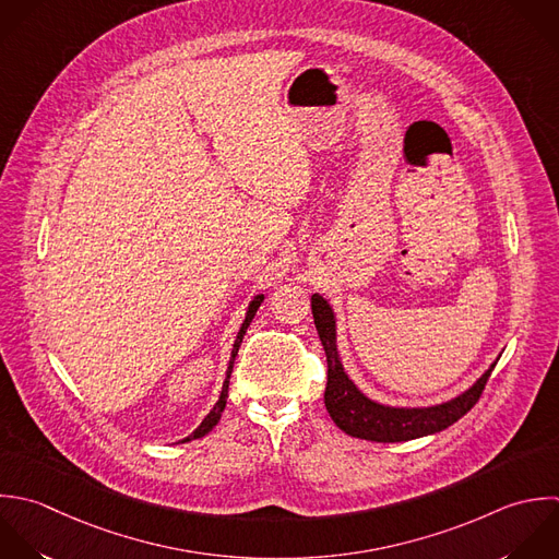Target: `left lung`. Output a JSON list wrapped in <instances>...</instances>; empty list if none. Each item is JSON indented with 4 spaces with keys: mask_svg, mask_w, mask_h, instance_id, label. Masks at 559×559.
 I'll list each match as a JSON object with an SVG mask.
<instances>
[{
    "mask_svg": "<svg viewBox=\"0 0 559 559\" xmlns=\"http://www.w3.org/2000/svg\"><path fill=\"white\" fill-rule=\"evenodd\" d=\"M313 322L326 353L329 374L324 405L333 423L348 436L370 442H407L423 436L440 433L466 416L479 401L497 361L464 394L433 407H390L368 399L346 374L337 353V326L331 305L320 296H311Z\"/></svg>",
    "mask_w": 559,
    "mask_h": 559,
    "instance_id": "obj_1",
    "label": "left lung"
}]
</instances>
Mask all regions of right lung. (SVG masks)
Here are the masks:
<instances>
[{"label":"right lung","instance_id":"add662e5","mask_svg":"<svg viewBox=\"0 0 559 559\" xmlns=\"http://www.w3.org/2000/svg\"><path fill=\"white\" fill-rule=\"evenodd\" d=\"M261 302H263V294H259V296H254L252 298V302L248 305V311H246V320H243V324H241V329H239V333H237V337H235V344H233V353H230V361H228V370H226V379H224V385H222V392H219V399H217V403L213 405V409L206 414V418L200 423V427L191 433V436H187L182 442H191V440H198V438H204L217 423H219V418H222V412H224V407H226V399H228V383H230V370H233V364H235V357H237V353H239V346H241V340H243V335H246V331H248V326H250V322H252V318H254V313H257V309L261 307Z\"/></svg>","mask_w":559,"mask_h":559}]
</instances>
